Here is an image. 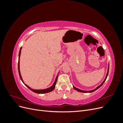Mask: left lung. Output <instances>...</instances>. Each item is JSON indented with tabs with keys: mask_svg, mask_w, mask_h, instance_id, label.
Segmentation results:
<instances>
[{
	"mask_svg": "<svg viewBox=\"0 0 123 123\" xmlns=\"http://www.w3.org/2000/svg\"><path fill=\"white\" fill-rule=\"evenodd\" d=\"M109 65H108V70H107V74H106V77H105V80H104L103 81V83L100 84L99 86H98V87H96L95 89H94V90H90V91H84V90H80V89H79V88H76V87H75L74 86H73V88L75 89V90H76V91H79V92H83V93H91V92H94V91H95V90H97V89H98L99 87H100L102 86L103 85V84L104 83V82H105V81H106V79H107V76H108V72H109Z\"/></svg>",
	"mask_w": 123,
	"mask_h": 123,
	"instance_id": "left-lung-1",
	"label": "left lung"
}]
</instances>
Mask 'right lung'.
<instances>
[{
	"label": "right lung",
	"mask_w": 123,
	"mask_h": 123,
	"mask_svg": "<svg viewBox=\"0 0 123 123\" xmlns=\"http://www.w3.org/2000/svg\"><path fill=\"white\" fill-rule=\"evenodd\" d=\"M22 49V47L20 48V50H19V56H18V73H19V77L20 78V80H21V81H23V82L24 83V84H25V86L26 87H28L29 89H30V90L31 91H32L33 92H34L35 93H38V94H43V93H48V92H51L52 91L55 87V85L56 84V82H57V77H58V75L59 74V72L58 73V74L56 76V79L55 80V81H54V83H53V84L52 85V86L51 87L48 88H47V89H39V90H37V89H32L30 87H29L27 85H26L24 83V81H23V79H22L21 77V74H20V68H19V59H20V54H21V50Z\"/></svg>",
	"instance_id": "1"
}]
</instances>
